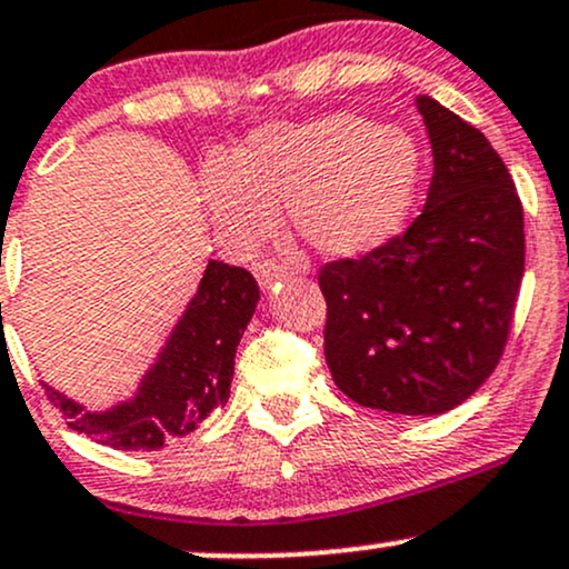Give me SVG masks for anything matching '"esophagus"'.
<instances>
[{"mask_svg":"<svg viewBox=\"0 0 569 569\" xmlns=\"http://www.w3.org/2000/svg\"><path fill=\"white\" fill-rule=\"evenodd\" d=\"M253 274H256V280H259L261 289H272L278 280L286 278V267L278 264V261H272V259H264L253 267Z\"/></svg>","mask_w":569,"mask_h":569,"instance_id":"1","label":"esophagus"}]
</instances>
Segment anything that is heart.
Wrapping results in <instances>:
<instances>
[{
	"label": "heart",
	"mask_w": 569,
	"mask_h": 569,
	"mask_svg": "<svg viewBox=\"0 0 569 569\" xmlns=\"http://www.w3.org/2000/svg\"><path fill=\"white\" fill-rule=\"evenodd\" d=\"M418 148L397 127L353 112L278 123L248 137L229 164H210L202 199L223 234L253 246L272 234L278 208L305 246L353 259L383 246L408 216Z\"/></svg>",
	"instance_id": "b5f03b06"
}]
</instances>
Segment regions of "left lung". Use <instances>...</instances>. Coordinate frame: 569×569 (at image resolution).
I'll use <instances>...</instances> for the list:
<instances>
[{
  "label": "left lung",
  "instance_id": "1",
  "mask_svg": "<svg viewBox=\"0 0 569 569\" xmlns=\"http://www.w3.org/2000/svg\"><path fill=\"white\" fill-rule=\"evenodd\" d=\"M435 156L421 216L361 259L321 267L323 356L361 408L437 416L476 395L508 342L523 278V208L491 142L416 99Z\"/></svg>",
  "mask_w": 569,
  "mask_h": 569
}]
</instances>
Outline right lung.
I'll return each mask as SVG.
<instances>
[{
    "instance_id": "add662e5",
    "label": "right lung",
    "mask_w": 569,
    "mask_h": 569,
    "mask_svg": "<svg viewBox=\"0 0 569 569\" xmlns=\"http://www.w3.org/2000/svg\"><path fill=\"white\" fill-rule=\"evenodd\" d=\"M256 302L259 286L251 272L210 259L197 295L129 402L91 413L42 383L46 395L74 432L118 451H159L227 405L234 353Z\"/></svg>"
}]
</instances>
